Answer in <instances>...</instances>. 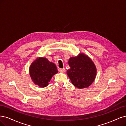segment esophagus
<instances>
[{"mask_svg":"<svg viewBox=\"0 0 126 126\" xmlns=\"http://www.w3.org/2000/svg\"><path fill=\"white\" fill-rule=\"evenodd\" d=\"M58 70H59V71L60 72H61V73H64V72H65V69L64 68H59L58 69Z\"/></svg>","mask_w":126,"mask_h":126,"instance_id":"34e87169","label":"esophagus"}]
</instances>
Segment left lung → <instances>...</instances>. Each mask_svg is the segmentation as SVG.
I'll return each instance as SVG.
<instances>
[{"mask_svg":"<svg viewBox=\"0 0 126 126\" xmlns=\"http://www.w3.org/2000/svg\"><path fill=\"white\" fill-rule=\"evenodd\" d=\"M70 68L67 74L73 85L79 88L88 87L94 82L97 70L94 62L86 55L80 53L68 60Z\"/></svg>","mask_w":126,"mask_h":126,"instance_id":"left-lung-1","label":"left lung"}]
</instances>
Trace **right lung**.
I'll return each mask as SVG.
<instances>
[{
	"label": "right lung",
	"instance_id": "1",
	"mask_svg": "<svg viewBox=\"0 0 126 126\" xmlns=\"http://www.w3.org/2000/svg\"><path fill=\"white\" fill-rule=\"evenodd\" d=\"M58 72L55 64L43 57L36 59L29 67L32 80L40 87L47 86L52 76Z\"/></svg>",
	"mask_w": 126,
	"mask_h": 126
}]
</instances>
